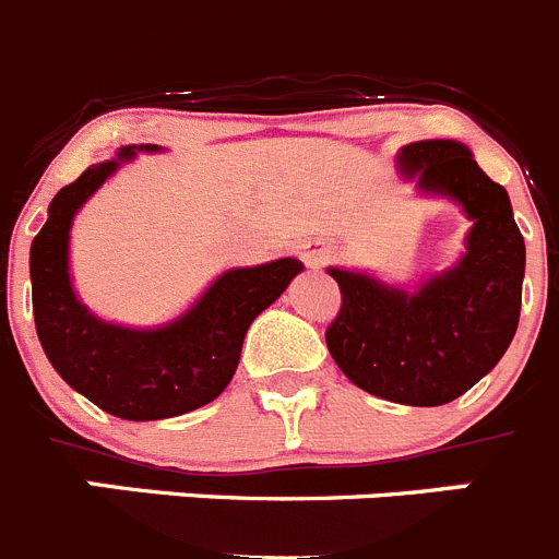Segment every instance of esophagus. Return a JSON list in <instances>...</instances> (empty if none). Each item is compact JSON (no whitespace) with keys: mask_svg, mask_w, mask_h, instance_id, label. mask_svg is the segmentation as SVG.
I'll list each match as a JSON object with an SVG mask.
<instances>
[{"mask_svg":"<svg viewBox=\"0 0 559 559\" xmlns=\"http://www.w3.org/2000/svg\"><path fill=\"white\" fill-rule=\"evenodd\" d=\"M299 258L307 269H321V265L330 263V249H326L324 243H305L301 246Z\"/></svg>","mask_w":559,"mask_h":559,"instance_id":"esophagus-1","label":"esophagus"}]
</instances>
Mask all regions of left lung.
Segmentation results:
<instances>
[{"mask_svg": "<svg viewBox=\"0 0 559 559\" xmlns=\"http://www.w3.org/2000/svg\"><path fill=\"white\" fill-rule=\"evenodd\" d=\"M407 177L463 204L474 222L468 252L418 294L373 276L330 269L341 310L326 326L332 360L362 391L413 407L463 396L501 360L515 335L524 283V235L510 197L457 141H418L399 152Z\"/></svg>", "mask_w": 559, "mask_h": 559, "instance_id": "8db88e82", "label": "left lung"}]
</instances>
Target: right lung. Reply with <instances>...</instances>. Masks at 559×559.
Segmentation results:
<instances>
[{"mask_svg":"<svg viewBox=\"0 0 559 559\" xmlns=\"http://www.w3.org/2000/svg\"><path fill=\"white\" fill-rule=\"evenodd\" d=\"M155 150L146 143V152ZM132 155L135 150L124 146L119 160L88 166L52 199L29 249L33 313L46 357L74 391L110 416L157 421L191 413L229 385L249 324L305 265L283 258L227 271L186 316L160 330H127L91 316L71 290V218Z\"/></svg>","mask_w":559,"mask_h":559,"instance_id":"obj_1","label":"right lung"}]
</instances>
